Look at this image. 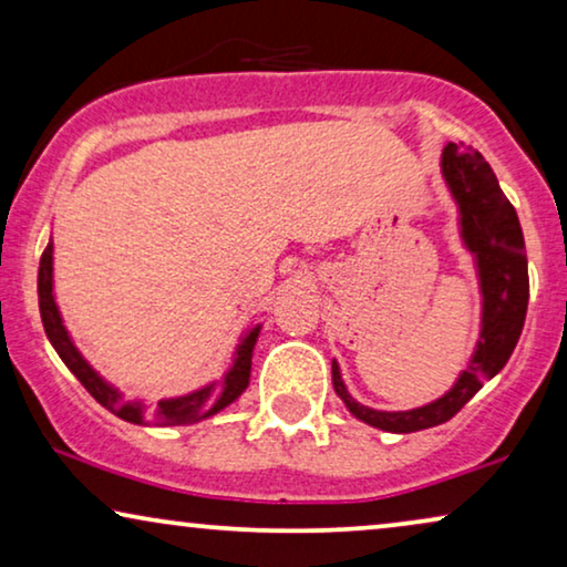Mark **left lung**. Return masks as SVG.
<instances>
[{
    "label": "left lung",
    "instance_id": "obj_1",
    "mask_svg": "<svg viewBox=\"0 0 567 567\" xmlns=\"http://www.w3.org/2000/svg\"><path fill=\"white\" fill-rule=\"evenodd\" d=\"M441 169L452 188L462 214V237L475 255L483 289V332L470 367L444 398L408 413H382L355 402L340 379L338 363H332V386L346 408L359 421L392 433H413L433 429L460 413L487 379L498 374L514 353L524 330L526 305H529V270L522 224L516 208L503 196L498 177L483 154L464 144H449L441 157Z\"/></svg>",
    "mask_w": 567,
    "mask_h": 567
}]
</instances>
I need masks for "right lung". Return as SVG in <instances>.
Here are the masks:
<instances>
[{"label": "right lung", "instance_id": "add662e5", "mask_svg": "<svg viewBox=\"0 0 567 567\" xmlns=\"http://www.w3.org/2000/svg\"><path fill=\"white\" fill-rule=\"evenodd\" d=\"M38 307H41V320L43 330L49 336L53 351L59 353V359L66 363V369L80 379L84 390L95 398L100 405L111 410L123 421L128 423H152V425H185L204 421V417L219 413L221 408H227L229 402H235L239 394L247 390L250 382V363H252V348L258 340L260 328L247 332V338L237 348L235 367L229 369V374L224 377V382L208 384L204 390H196L190 394L175 400H159L154 408H144L142 402H123V394L113 390L105 379H100L87 361L82 359L76 351L72 338L61 322L56 299H53V245L49 243L41 255V268H38Z\"/></svg>", "mask_w": 567, "mask_h": 567}]
</instances>
